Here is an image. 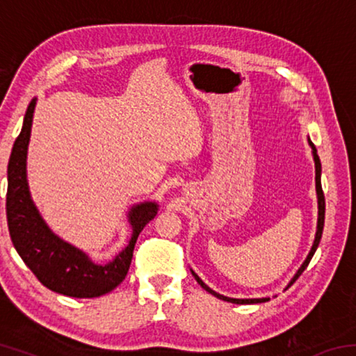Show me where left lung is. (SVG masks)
<instances>
[{
    "label": "left lung",
    "mask_w": 356,
    "mask_h": 356,
    "mask_svg": "<svg viewBox=\"0 0 356 356\" xmlns=\"http://www.w3.org/2000/svg\"><path fill=\"white\" fill-rule=\"evenodd\" d=\"M309 146L312 147V155H314V163H316V191H317V204H318V218H317V231H316V238H314V243H312V248L309 251L308 257L305 259V262L301 264V267L298 268V272L295 273L293 278L291 280V282H289L287 287H291L295 281L298 280V276L305 272L306 267H308V264L311 262L312 256H314V252L317 250L318 243H321V238H322V232H323V222H325V196H323V191H322V182H321V174H322V165H321V159H318L317 155V150H316V146L314 144L311 143L309 140ZM193 276H195V280L197 281V284H200L202 289H206V291L209 293L215 295L216 298L220 300H225V301H229V303H236V305H252V303H264V301H268L270 298H229V297H225V295H221L218 292H215L210 289L206 282H204L200 276H197L195 272L191 270Z\"/></svg>",
    "instance_id": "obj_1"
}]
</instances>
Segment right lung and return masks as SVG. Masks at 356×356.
<instances>
[{"label":"right lung","instance_id":"1","mask_svg":"<svg viewBox=\"0 0 356 356\" xmlns=\"http://www.w3.org/2000/svg\"><path fill=\"white\" fill-rule=\"evenodd\" d=\"M35 99L28 105L23 127L12 147L8 165L6 215L10 240L26 267L50 291L75 298H94L111 292L125 280L136 238L159 210L156 202H141L130 209L131 238L108 264H94L86 252L64 242L50 231L31 200L26 180V154L31 136Z\"/></svg>","mask_w":356,"mask_h":356}]
</instances>
